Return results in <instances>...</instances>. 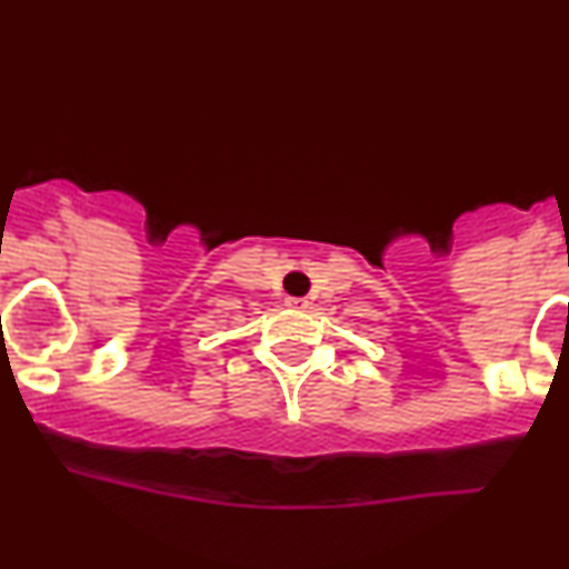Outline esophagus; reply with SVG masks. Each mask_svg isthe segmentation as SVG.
<instances>
[{
    "instance_id": "esophagus-1",
    "label": "esophagus",
    "mask_w": 569,
    "mask_h": 569,
    "mask_svg": "<svg viewBox=\"0 0 569 569\" xmlns=\"http://www.w3.org/2000/svg\"><path fill=\"white\" fill-rule=\"evenodd\" d=\"M286 305L291 307V310H305L307 307V299H299V297H289L286 299Z\"/></svg>"
}]
</instances>
